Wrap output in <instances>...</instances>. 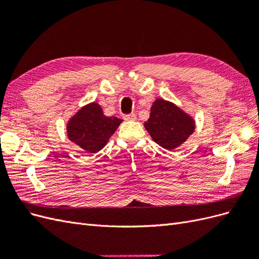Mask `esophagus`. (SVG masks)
Returning a JSON list of instances; mask_svg holds the SVG:
<instances>
[{
    "mask_svg": "<svg viewBox=\"0 0 259 259\" xmlns=\"http://www.w3.org/2000/svg\"><path fill=\"white\" fill-rule=\"evenodd\" d=\"M123 119L126 121H135L136 120V114L135 113H130V114H124Z\"/></svg>",
    "mask_w": 259,
    "mask_h": 259,
    "instance_id": "34e87169",
    "label": "esophagus"
}]
</instances>
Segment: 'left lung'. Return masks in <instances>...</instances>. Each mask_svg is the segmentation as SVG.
Instances as JSON below:
<instances>
[{"label":"left lung","mask_w":259,"mask_h":259,"mask_svg":"<svg viewBox=\"0 0 259 259\" xmlns=\"http://www.w3.org/2000/svg\"><path fill=\"white\" fill-rule=\"evenodd\" d=\"M150 111L145 128L153 142L168 151L182 146L194 133V117L169 100L156 98Z\"/></svg>","instance_id":"obj_1"}]
</instances>
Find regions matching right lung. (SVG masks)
<instances>
[{
	"label": "right lung",
	"mask_w": 259,
	"mask_h": 259,
	"mask_svg": "<svg viewBox=\"0 0 259 259\" xmlns=\"http://www.w3.org/2000/svg\"><path fill=\"white\" fill-rule=\"evenodd\" d=\"M123 120L104 114L101 106L93 101L69 117L66 125L70 142L89 153H97L108 143Z\"/></svg>",
	"instance_id": "1"
}]
</instances>
